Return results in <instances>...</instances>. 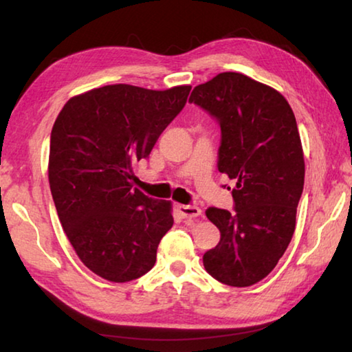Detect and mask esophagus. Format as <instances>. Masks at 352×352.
Here are the masks:
<instances>
[{"instance_id":"34e87169","label":"esophagus","mask_w":352,"mask_h":352,"mask_svg":"<svg viewBox=\"0 0 352 352\" xmlns=\"http://www.w3.org/2000/svg\"><path fill=\"white\" fill-rule=\"evenodd\" d=\"M177 210L183 219H194V217H199L201 214L200 208L194 205H178Z\"/></svg>"}]
</instances>
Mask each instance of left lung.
<instances>
[{
    "label": "left lung",
    "mask_w": 352,
    "mask_h": 352,
    "mask_svg": "<svg viewBox=\"0 0 352 352\" xmlns=\"http://www.w3.org/2000/svg\"><path fill=\"white\" fill-rule=\"evenodd\" d=\"M189 102L216 119L219 172L236 180L234 212L210 208L220 241L204 254L219 283L248 287L275 269L295 231L305 158L294 111L281 93L241 73H220Z\"/></svg>",
    "instance_id": "1"
}]
</instances>
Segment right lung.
Masks as SVG:
<instances>
[{
  "label": "right lung",
  "mask_w": 352,
  "mask_h": 352,
  "mask_svg": "<svg viewBox=\"0 0 352 352\" xmlns=\"http://www.w3.org/2000/svg\"><path fill=\"white\" fill-rule=\"evenodd\" d=\"M189 91L107 85L71 98L56 119L47 175L58 219L80 261L107 281L146 275L174 223L170 201L133 188V166L148 158Z\"/></svg>",
  "instance_id": "1"
}]
</instances>
